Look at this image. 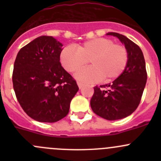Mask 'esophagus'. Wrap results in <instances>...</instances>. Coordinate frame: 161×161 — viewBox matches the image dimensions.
Wrapping results in <instances>:
<instances>
[{"instance_id":"1","label":"esophagus","mask_w":161,"mask_h":161,"mask_svg":"<svg viewBox=\"0 0 161 161\" xmlns=\"http://www.w3.org/2000/svg\"><path fill=\"white\" fill-rule=\"evenodd\" d=\"M77 84H78V86H79V89H81L84 86L83 83H82V82H78Z\"/></svg>"}]
</instances>
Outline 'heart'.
I'll return each mask as SVG.
<instances>
[{"label": "heart", "mask_w": 161, "mask_h": 161, "mask_svg": "<svg viewBox=\"0 0 161 161\" xmlns=\"http://www.w3.org/2000/svg\"><path fill=\"white\" fill-rule=\"evenodd\" d=\"M90 60L91 65L78 71L75 78L83 82L103 79L111 81L119 77L127 66L129 53L123 45L108 38H95L76 47L66 46L60 53V61L66 71L75 72Z\"/></svg>", "instance_id": "b5f03b06"}]
</instances>
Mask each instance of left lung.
<instances>
[{
	"instance_id": "1",
	"label": "left lung",
	"mask_w": 161,
	"mask_h": 161,
	"mask_svg": "<svg viewBox=\"0 0 161 161\" xmlns=\"http://www.w3.org/2000/svg\"><path fill=\"white\" fill-rule=\"evenodd\" d=\"M107 35L118 37L124 43L129 53V61L122 74L112 83L94 87L90 106L96 114L114 121L126 118L136 111L146 86L147 73L143 53L137 44L117 32Z\"/></svg>"
}]
</instances>
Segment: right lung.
<instances>
[{
	"label": "right lung",
	"mask_w": 161,
	"mask_h": 161,
	"mask_svg": "<svg viewBox=\"0 0 161 161\" xmlns=\"http://www.w3.org/2000/svg\"><path fill=\"white\" fill-rule=\"evenodd\" d=\"M62 43L42 36L18 53L13 88L23 111L40 122H56L69 114L79 90L75 80L60 62Z\"/></svg>",
	"instance_id": "right-lung-1"
}]
</instances>
